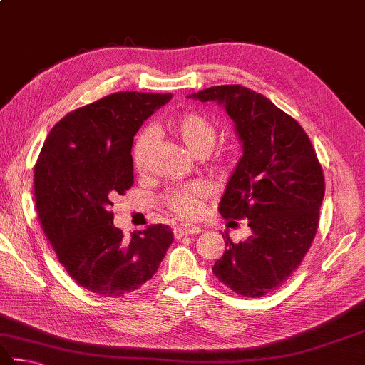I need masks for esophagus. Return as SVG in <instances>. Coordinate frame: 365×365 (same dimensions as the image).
Wrapping results in <instances>:
<instances>
[{
    "mask_svg": "<svg viewBox=\"0 0 365 365\" xmlns=\"http://www.w3.org/2000/svg\"><path fill=\"white\" fill-rule=\"evenodd\" d=\"M200 228L197 227H187V225H178V227L174 228V236L177 240H180L183 236H190V235H197L200 233Z\"/></svg>",
    "mask_w": 365,
    "mask_h": 365,
    "instance_id": "esophagus-1",
    "label": "esophagus"
}]
</instances>
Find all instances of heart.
<instances>
[{
  "label": "heart",
  "mask_w": 365,
  "mask_h": 365,
  "mask_svg": "<svg viewBox=\"0 0 365 365\" xmlns=\"http://www.w3.org/2000/svg\"><path fill=\"white\" fill-rule=\"evenodd\" d=\"M169 128L175 137L180 138V142L188 148L190 153H193L197 158L207 156L217 140V130L214 124L205 116L197 113H187L172 119ZM153 143L155 134L151 129H143L138 134L134 150H132V158H134V165L137 170L143 172L148 168ZM205 195H207V190H205L204 185L193 183L188 185V187L170 190L164 196V202L175 215L193 218L200 215L201 201Z\"/></svg>",
  "instance_id": "1"
}]
</instances>
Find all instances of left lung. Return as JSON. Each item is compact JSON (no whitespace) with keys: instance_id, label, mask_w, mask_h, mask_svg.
I'll return each mask as SVG.
<instances>
[{"instance_id":"obj_1","label":"left lung","mask_w":365,"mask_h":365,"mask_svg":"<svg viewBox=\"0 0 365 365\" xmlns=\"http://www.w3.org/2000/svg\"><path fill=\"white\" fill-rule=\"evenodd\" d=\"M188 98L220 105L242 147L218 212L247 218L250 235L241 242L225 235L227 249L212 273L236 294L262 297L282 286L314 240L326 190L322 168L302 125L258 92L227 84Z\"/></svg>"}]
</instances>
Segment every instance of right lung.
Instances as JSON below:
<instances>
[{"label": "right lung", "instance_id": "1", "mask_svg": "<svg viewBox=\"0 0 365 365\" xmlns=\"http://www.w3.org/2000/svg\"><path fill=\"white\" fill-rule=\"evenodd\" d=\"M170 98L115 92L71 111L46 137L35 165L39 222L58 262L91 292L123 297L138 289L174 241L161 223L124 237L110 212L111 197L134 183V135Z\"/></svg>", "mask_w": 365, "mask_h": 365}]
</instances>
